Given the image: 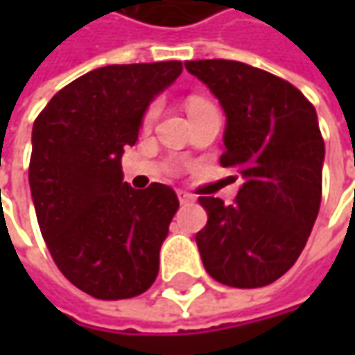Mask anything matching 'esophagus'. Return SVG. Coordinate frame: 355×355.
Masks as SVG:
<instances>
[{"label":"esophagus","mask_w":355,"mask_h":355,"mask_svg":"<svg viewBox=\"0 0 355 355\" xmlns=\"http://www.w3.org/2000/svg\"><path fill=\"white\" fill-rule=\"evenodd\" d=\"M178 199H180V203L184 205V203H189V201H193V196H191L189 191H185V189H178Z\"/></svg>","instance_id":"34e87169"}]
</instances>
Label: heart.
<instances>
[{
	"label": "heart",
	"instance_id": "obj_1",
	"mask_svg": "<svg viewBox=\"0 0 355 355\" xmlns=\"http://www.w3.org/2000/svg\"><path fill=\"white\" fill-rule=\"evenodd\" d=\"M196 104H201V101H198V98H191V101H189V108H191V106H196ZM154 114H156V108H152V110L148 112V120H150V118H154Z\"/></svg>",
	"mask_w": 355,
	"mask_h": 355
}]
</instances>
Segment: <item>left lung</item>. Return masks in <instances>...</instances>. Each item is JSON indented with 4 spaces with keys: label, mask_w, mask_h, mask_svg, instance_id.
I'll use <instances>...</instances> for the list:
<instances>
[{
    "label": "left lung",
    "mask_w": 355,
    "mask_h": 355,
    "mask_svg": "<svg viewBox=\"0 0 355 355\" xmlns=\"http://www.w3.org/2000/svg\"><path fill=\"white\" fill-rule=\"evenodd\" d=\"M225 112L223 168L243 185L231 205L199 198L207 225L196 235L209 277L259 288L296 263L318 217L324 140L314 106L291 83L245 62L185 61Z\"/></svg>",
    "instance_id": "1"
}]
</instances>
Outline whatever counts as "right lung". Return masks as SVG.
Listing matches in <instances>:
<instances>
[{"label": "right lung", "instance_id": "right-lung-1", "mask_svg": "<svg viewBox=\"0 0 355 355\" xmlns=\"http://www.w3.org/2000/svg\"><path fill=\"white\" fill-rule=\"evenodd\" d=\"M182 62L108 64L61 89L37 116L29 185L41 235L62 275L101 300L146 293L180 207L164 184L124 182L150 103L182 75Z\"/></svg>", "mask_w": 355, "mask_h": 355}]
</instances>
